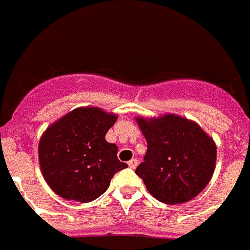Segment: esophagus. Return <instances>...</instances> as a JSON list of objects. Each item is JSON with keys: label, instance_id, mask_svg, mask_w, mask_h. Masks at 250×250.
<instances>
[{"label": "esophagus", "instance_id": "esophagus-1", "mask_svg": "<svg viewBox=\"0 0 250 250\" xmlns=\"http://www.w3.org/2000/svg\"><path fill=\"white\" fill-rule=\"evenodd\" d=\"M138 165V161L136 160V158H132L131 161H128V166L131 167V168H136Z\"/></svg>", "mask_w": 250, "mask_h": 250}]
</instances>
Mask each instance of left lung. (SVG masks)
Segmentation results:
<instances>
[{"instance_id":"1","label":"left lung","mask_w":250,"mask_h":250,"mask_svg":"<svg viewBox=\"0 0 250 250\" xmlns=\"http://www.w3.org/2000/svg\"><path fill=\"white\" fill-rule=\"evenodd\" d=\"M136 121L147 141L145 161L136 173L149 194L170 205L192 200L215 170L214 140L196 122L172 113Z\"/></svg>"}]
</instances>
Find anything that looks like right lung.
Segmentation results:
<instances>
[{
    "mask_svg": "<svg viewBox=\"0 0 250 250\" xmlns=\"http://www.w3.org/2000/svg\"><path fill=\"white\" fill-rule=\"evenodd\" d=\"M117 114L98 107H79L45 129L39 164L50 188L65 200L89 203L109 188L114 173L127 167L118 147L105 141Z\"/></svg>",
    "mask_w": 250,
    "mask_h": 250,
    "instance_id": "obj_1",
    "label": "right lung"
}]
</instances>
